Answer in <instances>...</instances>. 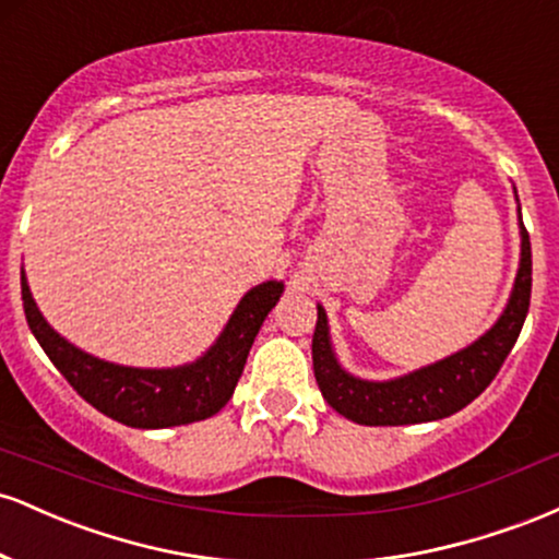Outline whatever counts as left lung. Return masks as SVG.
<instances>
[{
    "instance_id": "8db88e82",
    "label": "left lung",
    "mask_w": 559,
    "mask_h": 559,
    "mask_svg": "<svg viewBox=\"0 0 559 559\" xmlns=\"http://www.w3.org/2000/svg\"><path fill=\"white\" fill-rule=\"evenodd\" d=\"M521 267L515 288L502 318L489 333L447 360L428 365L394 381H360L336 362L329 338V320L318 307V323L312 333V368L323 400L344 418L360 426H409L449 418L493 381L507 355L515 346L531 305V239L521 223Z\"/></svg>"
}]
</instances>
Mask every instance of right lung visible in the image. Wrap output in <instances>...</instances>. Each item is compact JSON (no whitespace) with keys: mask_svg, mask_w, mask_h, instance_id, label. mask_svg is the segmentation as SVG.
Listing matches in <instances>:
<instances>
[{"mask_svg":"<svg viewBox=\"0 0 559 559\" xmlns=\"http://www.w3.org/2000/svg\"><path fill=\"white\" fill-rule=\"evenodd\" d=\"M23 310L36 342L66 381L107 418L131 428H168L221 413L243 373L260 325L278 301L284 284L254 286L236 307L213 349L197 362L168 370L123 368L81 352L41 318L21 273Z\"/></svg>","mask_w":559,"mask_h":559,"instance_id":"obj_1","label":"right lung"}]
</instances>
